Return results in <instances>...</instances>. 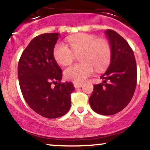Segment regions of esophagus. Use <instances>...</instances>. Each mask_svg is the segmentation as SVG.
<instances>
[{
  "mask_svg": "<svg viewBox=\"0 0 150 150\" xmlns=\"http://www.w3.org/2000/svg\"><path fill=\"white\" fill-rule=\"evenodd\" d=\"M73 85L75 88H80L82 86V83H79V82H73Z\"/></svg>",
  "mask_w": 150,
  "mask_h": 150,
  "instance_id": "esophagus-1",
  "label": "esophagus"
}]
</instances>
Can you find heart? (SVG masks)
<instances>
[{
  "label": "heart",
  "mask_w": 150,
  "mask_h": 150,
  "mask_svg": "<svg viewBox=\"0 0 150 150\" xmlns=\"http://www.w3.org/2000/svg\"><path fill=\"white\" fill-rule=\"evenodd\" d=\"M70 49L62 42L54 46L53 55L59 64L71 63L75 54H79L80 63L70 65L64 70L65 77L75 82H81L94 73L105 69L111 58V47L105 39H99L97 36L89 34H79L68 38Z\"/></svg>",
  "instance_id": "1"
}]
</instances>
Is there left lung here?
<instances>
[{
	"label": "left lung",
	"mask_w": 150,
	"mask_h": 150,
	"mask_svg": "<svg viewBox=\"0 0 150 150\" xmlns=\"http://www.w3.org/2000/svg\"><path fill=\"white\" fill-rule=\"evenodd\" d=\"M111 47V63L101 75L102 83L94 85L89 102L96 113L104 116L122 111L130 103L137 84V65L128 43L115 31H105Z\"/></svg>",
	"instance_id": "obj_1"
}]
</instances>
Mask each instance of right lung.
<instances>
[{
	"instance_id": "right-lung-1",
	"label": "right lung",
	"mask_w": 150,
	"mask_h": 150,
	"mask_svg": "<svg viewBox=\"0 0 150 150\" xmlns=\"http://www.w3.org/2000/svg\"><path fill=\"white\" fill-rule=\"evenodd\" d=\"M59 36L46 33L34 37L18 63L19 83L24 99L34 111L47 118H59L68 112L70 94L75 89L71 82H61L62 70L53 57Z\"/></svg>"
}]
</instances>
